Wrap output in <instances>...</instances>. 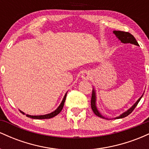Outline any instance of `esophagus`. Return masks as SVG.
<instances>
[{
    "instance_id": "34e87169",
    "label": "esophagus",
    "mask_w": 149,
    "mask_h": 149,
    "mask_svg": "<svg viewBox=\"0 0 149 149\" xmlns=\"http://www.w3.org/2000/svg\"><path fill=\"white\" fill-rule=\"evenodd\" d=\"M81 78L84 80H88L90 78V73L89 71H83L81 74Z\"/></svg>"
}]
</instances>
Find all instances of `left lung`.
<instances>
[{"mask_svg": "<svg viewBox=\"0 0 149 149\" xmlns=\"http://www.w3.org/2000/svg\"><path fill=\"white\" fill-rule=\"evenodd\" d=\"M113 33L115 34L116 36L117 37V38L119 40H120V42H122V43H130V44H133V45L139 46V44H138V42L136 40V39H135V38L133 36L131 33H128V32L120 31H113ZM143 95L139 97V100L136 101V102H135V103L133 104V105L128 110L126 111H125L124 113H123L120 114L118 117H116L114 119L123 118H125L126 117V116H127L128 115H130V114L133 111V110H134L135 107H136V105H137L138 103L139 102V101L141 99V97H143ZM96 102H97L96 91H95V88H93L92 89V98H91V107H92V111H93V112L95 113V115L99 116V117L102 118H104V119H108L107 118H105L104 116H102V114H101V113L99 111L98 109H97V107Z\"/></svg>", "mask_w": 149, "mask_h": 149, "instance_id": "left-lung-1", "label": "left lung"}]
</instances>
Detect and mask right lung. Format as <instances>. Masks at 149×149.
Returning a JSON list of instances; mask_svg holds the SVG:
<instances>
[{
    "mask_svg": "<svg viewBox=\"0 0 149 149\" xmlns=\"http://www.w3.org/2000/svg\"><path fill=\"white\" fill-rule=\"evenodd\" d=\"M66 95H67V92H66V94H65L64 98H63L62 101H61V104H59V106L57 108V109L56 110H54V111L49 113H47V114H45V115H40V116H31V115H28V114H26L24 113L23 111H22L19 110V111L22 113V114H24V115H25L27 116V117L29 118H33V119H48V118H53L55 116L58 115V114L61 111V110H62L63 109V107H64V102H65V100H66Z\"/></svg>",
    "mask_w": 149,
    "mask_h": 149,
    "instance_id": "right-lung-1",
    "label": "right lung"
}]
</instances>
